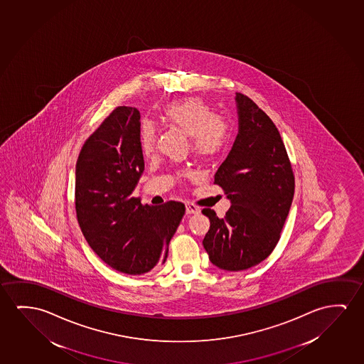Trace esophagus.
Returning a JSON list of instances; mask_svg holds the SVG:
<instances>
[{
    "mask_svg": "<svg viewBox=\"0 0 364 364\" xmlns=\"http://www.w3.org/2000/svg\"><path fill=\"white\" fill-rule=\"evenodd\" d=\"M185 208H186V213L188 214H199L200 213V209L198 206L194 205V204H191V203H186Z\"/></svg>",
    "mask_w": 364,
    "mask_h": 364,
    "instance_id": "1",
    "label": "esophagus"
}]
</instances>
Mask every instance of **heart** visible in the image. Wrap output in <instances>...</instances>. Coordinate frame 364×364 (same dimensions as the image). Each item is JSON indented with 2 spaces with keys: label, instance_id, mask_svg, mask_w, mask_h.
Here are the masks:
<instances>
[{
  "label": "heart",
  "instance_id": "obj_1",
  "mask_svg": "<svg viewBox=\"0 0 364 364\" xmlns=\"http://www.w3.org/2000/svg\"><path fill=\"white\" fill-rule=\"evenodd\" d=\"M163 117L171 127L189 135L190 149L200 159L215 158L227 148L230 125L223 116L213 114L204 101L196 97L170 102L164 107ZM156 130L151 122H144L139 129V145L144 155L155 149Z\"/></svg>",
  "mask_w": 364,
  "mask_h": 364
}]
</instances>
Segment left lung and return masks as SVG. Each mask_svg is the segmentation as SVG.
<instances>
[{
	"mask_svg": "<svg viewBox=\"0 0 364 364\" xmlns=\"http://www.w3.org/2000/svg\"><path fill=\"white\" fill-rule=\"evenodd\" d=\"M239 132L214 176L232 206L225 216L203 209L210 229L203 245L211 263L229 272L268 258L294 196V174L279 132L248 96L237 92Z\"/></svg>",
	"mask_w": 364,
	"mask_h": 364,
	"instance_id": "8db88e82",
	"label": "left lung"
}]
</instances>
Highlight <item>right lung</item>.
Masks as SVG:
<instances>
[{"instance_id": "obj_1", "label": "right lung", "mask_w": 364, "mask_h": 364, "mask_svg": "<svg viewBox=\"0 0 364 364\" xmlns=\"http://www.w3.org/2000/svg\"><path fill=\"white\" fill-rule=\"evenodd\" d=\"M140 112L119 106L85 141L76 163L75 208L81 232L109 267L148 273L168 255L185 214L179 201L142 205L132 193L144 171Z\"/></svg>"}]
</instances>
